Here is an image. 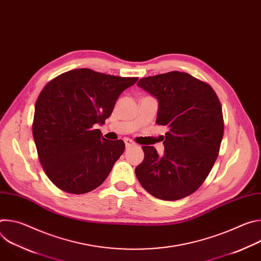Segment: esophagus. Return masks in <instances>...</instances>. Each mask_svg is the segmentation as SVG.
Wrapping results in <instances>:
<instances>
[{
	"label": "esophagus",
	"instance_id": "obj_1",
	"mask_svg": "<svg viewBox=\"0 0 261 261\" xmlns=\"http://www.w3.org/2000/svg\"><path fill=\"white\" fill-rule=\"evenodd\" d=\"M124 141H125V144H126L127 147L132 146V145H135V142H134L132 139H130V138H125Z\"/></svg>",
	"mask_w": 261,
	"mask_h": 261
}]
</instances>
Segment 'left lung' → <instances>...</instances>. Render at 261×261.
<instances>
[{"label":"left lung","instance_id":"left-lung-1","mask_svg":"<svg viewBox=\"0 0 261 261\" xmlns=\"http://www.w3.org/2000/svg\"><path fill=\"white\" fill-rule=\"evenodd\" d=\"M138 87L159 102L156 123L168 127L164 155L143 145V161L135 168L142 187L163 200L194 193L207 177L224 133L220 100L207 84L190 74L171 71L139 80Z\"/></svg>","mask_w":261,"mask_h":261}]
</instances>
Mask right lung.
<instances>
[{
    "instance_id": "right-lung-1",
    "label": "right lung",
    "mask_w": 261,
    "mask_h": 261,
    "mask_svg": "<svg viewBox=\"0 0 261 261\" xmlns=\"http://www.w3.org/2000/svg\"><path fill=\"white\" fill-rule=\"evenodd\" d=\"M138 77H122L88 68L51 80L35 104L33 136L48 178L67 193H88L105 180L125 150L122 139H105L104 124L123 91Z\"/></svg>"
}]
</instances>
